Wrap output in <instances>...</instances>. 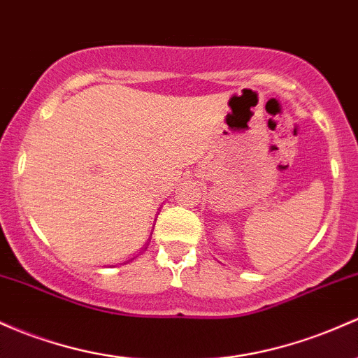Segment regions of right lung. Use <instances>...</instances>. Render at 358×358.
<instances>
[{"mask_svg": "<svg viewBox=\"0 0 358 358\" xmlns=\"http://www.w3.org/2000/svg\"><path fill=\"white\" fill-rule=\"evenodd\" d=\"M144 250H146V248H144ZM134 258H136V257H134ZM134 258H131V260H134ZM131 260H127V262H124V263H129ZM120 265H122V263H120ZM112 266H115V265H112Z\"/></svg>", "mask_w": 358, "mask_h": 358, "instance_id": "add662e5", "label": "right lung"}]
</instances>
